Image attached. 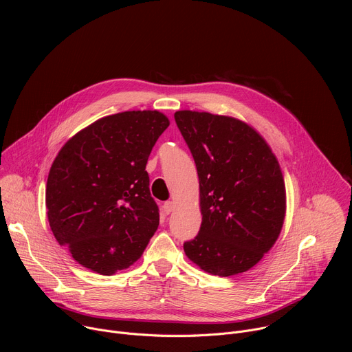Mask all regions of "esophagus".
Listing matches in <instances>:
<instances>
[{
  "mask_svg": "<svg viewBox=\"0 0 352 352\" xmlns=\"http://www.w3.org/2000/svg\"><path fill=\"white\" fill-rule=\"evenodd\" d=\"M164 212H166V214H170L173 210H174V204L173 202H170V200H168V202H166L164 204Z\"/></svg>",
  "mask_w": 352,
  "mask_h": 352,
  "instance_id": "obj_1",
  "label": "esophagus"
}]
</instances>
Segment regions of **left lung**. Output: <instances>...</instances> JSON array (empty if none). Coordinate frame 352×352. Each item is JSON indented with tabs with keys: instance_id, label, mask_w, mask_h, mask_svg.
Returning <instances> with one entry per match:
<instances>
[{
	"instance_id": "obj_1",
	"label": "left lung",
	"mask_w": 352,
	"mask_h": 352,
	"mask_svg": "<svg viewBox=\"0 0 352 352\" xmlns=\"http://www.w3.org/2000/svg\"><path fill=\"white\" fill-rule=\"evenodd\" d=\"M174 118L196 164L202 212L185 255L214 276L243 273L283 228L287 200L278 160L263 136L238 118L190 110Z\"/></svg>"
}]
</instances>
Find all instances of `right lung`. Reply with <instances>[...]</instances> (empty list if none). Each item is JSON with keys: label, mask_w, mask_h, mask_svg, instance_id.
I'll list each match as a JSON object with an SVG mask.
<instances>
[{"label": "right lung", "mask_w": 352, "mask_h": 352, "mask_svg": "<svg viewBox=\"0 0 352 352\" xmlns=\"http://www.w3.org/2000/svg\"><path fill=\"white\" fill-rule=\"evenodd\" d=\"M170 120L157 110L103 117L58 152L45 185L52 231L89 270L111 276L143 254L159 227L146 164Z\"/></svg>", "instance_id": "1"}]
</instances>
